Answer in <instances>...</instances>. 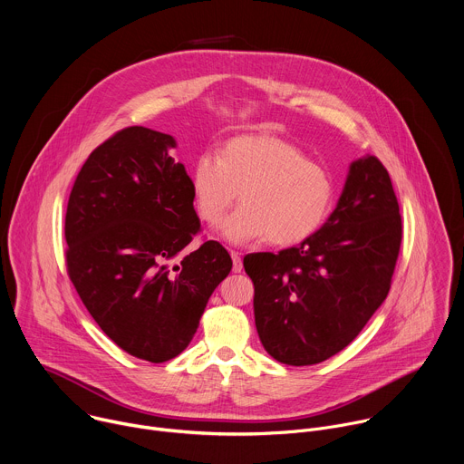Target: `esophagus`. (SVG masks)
<instances>
[{
    "label": "esophagus",
    "mask_w": 464,
    "mask_h": 464,
    "mask_svg": "<svg viewBox=\"0 0 464 464\" xmlns=\"http://www.w3.org/2000/svg\"><path fill=\"white\" fill-rule=\"evenodd\" d=\"M231 258H233V272H235V274L242 272V258H240V253H238V251H231Z\"/></svg>",
    "instance_id": "1"
}]
</instances>
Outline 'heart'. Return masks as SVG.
<instances>
[{"label":"heart","instance_id":"heart-1","mask_svg":"<svg viewBox=\"0 0 464 464\" xmlns=\"http://www.w3.org/2000/svg\"><path fill=\"white\" fill-rule=\"evenodd\" d=\"M198 217L218 224L240 194L242 206L222 224L233 244L268 238L294 246L312 237L334 202V179L306 154L276 136L229 140L215 158L206 152L190 172Z\"/></svg>","mask_w":464,"mask_h":464}]
</instances>
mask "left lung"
<instances>
[{
  "instance_id": "8db88e82",
  "label": "left lung",
  "mask_w": 464,
  "mask_h": 464,
  "mask_svg": "<svg viewBox=\"0 0 464 464\" xmlns=\"http://www.w3.org/2000/svg\"><path fill=\"white\" fill-rule=\"evenodd\" d=\"M401 242L389 172L374 156L353 161L336 209L312 237L244 256L264 349L295 367L343 351L387 297Z\"/></svg>"
}]
</instances>
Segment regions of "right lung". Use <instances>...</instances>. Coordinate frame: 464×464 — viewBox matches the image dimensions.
Wrapping results in <instances>:
<instances>
[{
	"mask_svg": "<svg viewBox=\"0 0 464 464\" xmlns=\"http://www.w3.org/2000/svg\"><path fill=\"white\" fill-rule=\"evenodd\" d=\"M169 134L128 126L82 165L65 211V266L84 306L124 353L163 363L190 343L233 260L202 231Z\"/></svg>",
	"mask_w": 464,
	"mask_h": 464,
	"instance_id": "obj_1",
	"label": "right lung"
}]
</instances>
